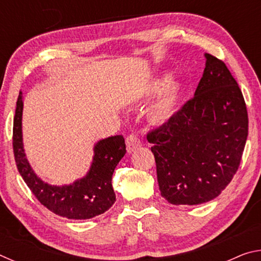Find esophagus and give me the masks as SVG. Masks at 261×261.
I'll return each instance as SVG.
<instances>
[{
    "instance_id": "34e87169",
    "label": "esophagus",
    "mask_w": 261,
    "mask_h": 261,
    "mask_svg": "<svg viewBox=\"0 0 261 261\" xmlns=\"http://www.w3.org/2000/svg\"><path fill=\"white\" fill-rule=\"evenodd\" d=\"M125 141H126V149L129 153L136 151L137 148L141 146V140L139 139V137L135 134H130L127 136Z\"/></svg>"
}]
</instances>
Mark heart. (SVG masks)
Returning <instances> with one entry per match:
<instances>
[{"instance_id": "heart-1", "label": "heart", "mask_w": 261, "mask_h": 261, "mask_svg": "<svg viewBox=\"0 0 261 261\" xmlns=\"http://www.w3.org/2000/svg\"><path fill=\"white\" fill-rule=\"evenodd\" d=\"M167 78H161L153 84L152 92H159L166 85ZM180 95V84L173 82L168 85L159 99L154 102L148 110L149 118L154 122H165L174 114L176 105Z\"/></svg>"}]
</instances>
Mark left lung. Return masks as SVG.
Returning <instances> with one entry per match:
<instances>
[{"instance_id":"1","label":"left lung","mask_w":261,"mask_h":261,"mask_svg":"<svg viewBox=\"0 0 261 261\" xmlns=\"http://www.w3.org/2000/svg\"><path fill=\"white\" fill-rule=\"evenodd\" d=\"M204 74L177 113L147 134L161 196L173 205H198L231 182L244 151L249 117L227 65L205 54Z\"/></svg>"}]
</instances>
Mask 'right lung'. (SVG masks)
Returning a JSON list of instances; mask_svg holds the SVG:
<instances>
[{
	"instance_id": "obj_1",
	"label": "right lung",
	"mask_w": 261,
	"mask_h": 261,
	"mask_svg": "<svg viewBox=\"0 0 261 261\" xmlns=\"http://www.w3.org/2000/svg\"><path fill=\"white\" fill-rule=\"evenodd\" d=\"M23 95L19 93L12 129V148L17 169L34 197L48 210L72 220H85L105 213L116 201L112 179L117 163L126 152L123 136L100 140L94 147V158L86 177L71 185L51 187L33 173L25 158L21 139Z\"/></svg>"
}]
</instances>
